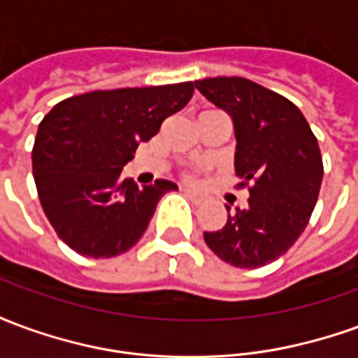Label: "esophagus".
Wrapping results in <instances>:
<instances>
[{"label":"esophagus","instance_id":"obj_1","mask_svg":"<svg viewBox=\"0 0 358 358\" xmlns=\"http://www.w3.org/2000/svg\"><path fill=\"white\" fill-rule=\"evenodd\" d=\"M184 195H186V197H189V199H192V201H194L195 205H199V203H203V195L195 194V192H192V189H184Z\"/></svg>","mask_w":358,"mask_h":358}]
</instances>
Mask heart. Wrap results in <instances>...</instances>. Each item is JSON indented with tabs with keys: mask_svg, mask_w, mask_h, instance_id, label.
Wrapping results in <instances>:
<instances>
[{
	"mask_svg": "<svg viewBox=\"0 0 358 358\" xmlns=\"http://www.w3.org/2000/svg\"><path fill=\"white\" fill-rule=\"evenodd\" d=\"M186 176L187 178H194V174H192V172H186Z\"/></svg>",
	"mask_w": 358,
	"mask_h": 358,
	"instance_id": "heart-1",
	"label": "heart"
}]
</instances>
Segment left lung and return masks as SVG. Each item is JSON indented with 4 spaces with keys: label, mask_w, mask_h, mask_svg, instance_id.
I'll list each match as a JSON object with an SVG mask.
<instances>
[{
    "label": "left lung",
    "mask_w": 358,
    "mask_h": 358,
    "mask_svg": "<svg viewBox=\"0 0 358 358\" xmlns=\"http://www.w3.org/2000/svg\"><path fill=\"white\" fill-rule=\"evenodd\" d=\"M210 103L234 120L236 174L249 189V207L236 209L205 243L224 263L259 268L297 241L315 210L324 166L318 140L284 95L241 76L195 82Z\"/></svg>",
    "instance_id": "1"
}]
</instances>
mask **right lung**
I'll list each match as a JSON object with an SVG mask.
<instances>
[{"instance_id": "1", "label": "right lung", "mask_w": 358, "mask_h": 358, "mask_svg": "<svg viewBox=\"0 0 358 358\" xmlns=\"http://www.w3.org/2000/svg\"><path fill=\"white\" fill-rule=\"evenodd\" d=\"M194 82L151 88L95 90L66 97L43 117L32 172L45 217L78 255L109 259L134 248L171 180L138 187L120 171L140 141L186 107Z\"/></svg>"}]
</instances>
